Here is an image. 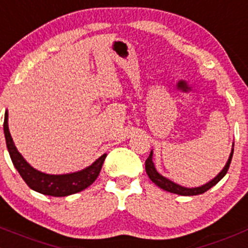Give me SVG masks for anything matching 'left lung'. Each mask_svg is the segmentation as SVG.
Masks as SVG:
<instances>
[{"label":"left lung","mask_w":248,"mask_h":248,"mask_svg":"<svg viewBox=\"0 0 248 248\" xmlns=\"http://www.w3.org/2000/svg\"><path fill=\"white\" fill-rule=\"evenodd\" d=\"M232 154H233V144H232V149H231L230 155H229V159H228V161H226L225 166L223 168V170H221L220 172H219L218 175L214 177V179H212L210 181H208L207 184L202 185V186H198V187L181 186V185L171 181V180L166 179L165 176H163L161 173H159L158 171H156L155 165H154V163H153V150L150 152V154H149V156H148L147 160H145V171H147L149 179L152 180V181L154 182L156 186L160 187V188H163L164 191H168V192H170V193L180 194V196H196V194H202V193H204V192H207L208 189L212 188L213 186H215V185L218 184V182L220 181L224 176H225L226 172H228V170H229V166H230L231 159H232Z\"/></svg>","instance_id":"1"}]
</instances>
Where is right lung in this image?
Listing matches in <instances>:
<instances>
[{
  "mask_svg": "<svg viewBox=\"0 0 248 248\" xmlns=\"http://www.w3.org/2000/svg\"><path fill=\"white\" fill-rule=\"evenodd\" d=\"M3 132L9 156L12 159L13 165L17 169L22 179L30 188L41 194H46V196L66 197V196L78 193L89 187L99 176L101 166L106 158V154H103L92 165L79 171H76V172L61 173V175L41 172L30 165L16 148L8 128V111H6L4 113Z\"/></svg>",
  "mask_w": 248,
  "mask_h": 248,
  "instance_id": "right-lung-1",
  "label": "right lung"
}]
</instances>
